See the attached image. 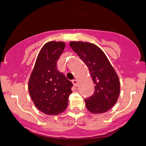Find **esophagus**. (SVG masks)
Here are the masks:
<instances>
[{"mask_svg":"<svg viewBox=\"0 0 146 146\" xmlns=\"http://www.w3.org/2000/svg\"><path fill=\"white\" fill-rule=\"evenodd\" d=\"M72 83H73V85H74V86H78V80H72Z\"/></svg>","mask_w":146,"mask_h":146,"instance_id":"obj_1","label":"esophagus"}]
</instances>
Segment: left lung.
Instances as JSON below:
<instances>
[{"label": "left lung", "instance_id": "left-lung-1", "mask_svg": "<svg viewBox=\"0 0 146 146\" xmlns=\"http://www.w3.org/2000/svg\"><path fill=\"white\" fill-rule=\"evenodd\" d=\"M72 50L89 69L95 91L85 99L86 108L94 114L108 111L114 106L120 94V80L105 54L98 46L83 42H71Z\"/></svg>", "mask_w": 146, "mask_h": 146}]
</instances>
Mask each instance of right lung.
Listing matches in <instances>:
<instances>
[{
    "label": "right lung",
    "mask_w": 146,
    "mask_h": 146,
    "mask_svg": "<svg viewBox=\"0 0 146 146\" xmlns=\"http://www.w3.org/2000/svg\"><path fill=\"white\" fill-rule=\"evenodd\" d=\"M63 42H49L40 50L28 81V91L35 106L50 115L66 109L73 84L57 69V61L65 48Z\"/></svg>",
    "instance_id": "right-lung-1"
}]
</instances>
